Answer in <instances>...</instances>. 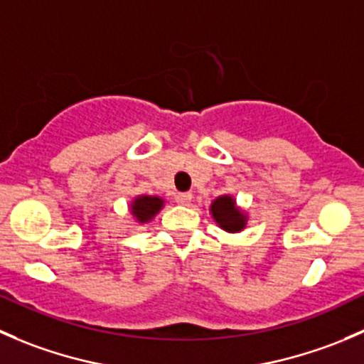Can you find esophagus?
Segmentation results:
<instances>
[{
  "instance_id": "1",
  "label": "esophagus",
  "mask_w": 364,
  "mask_h": 364,
  "mask_svg": "<svg viewBox=\"0 0 364 364\" xmlns=\"http://www.w3.org/2000/svg\"><path fill=\"white\" fill-rule=\"evenodd\" d=\"M174 199H176V203H178V204H181V205H188L190 203H192V193H190V192L176 193Z\"/></svg>"
}]
</instances>
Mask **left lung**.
I'll return each mask as SVG.
<instances>
[{"label":"left lung","mask_w":364,"mask_h":364,"mask_svg":"<svg viewBox=\"0 0 364 364\" xmlns=\"http://www.w3.org/2000/svg\"><path fill=\"white\" fill-rule=\"evenodd\" d=\"M209 213L216 225L229 234H237L247 229L248 218H250L248 213L241 205H237L236 197L230 193L216 197L209 205Z\"/></svg>","instance_id":"1"}]
</instances>
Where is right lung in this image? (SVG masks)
Instances as JSON below:
<instances>
[{"instance_id": "add662e5", "label": "right lung", "mask_w": 364, "mask_h": 364, "mask_svg": "<svg viewBox=\"0 0 364 364\" xmlns=\"http://www.w3.org/2000/svg\"><path fill=\"white\" fill-rule=\"evenodd\" d=\"M164 205L165 200L159 196H137L130 200L128 211H130L135 223L142 225V223L151 222L161 209H164Z\"/></svg>"}]
</instances>
